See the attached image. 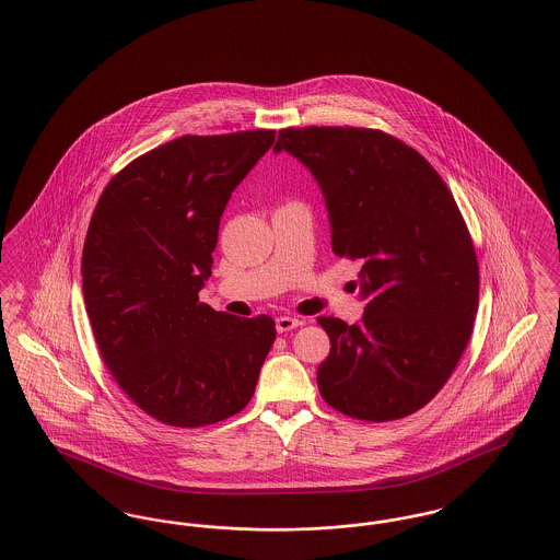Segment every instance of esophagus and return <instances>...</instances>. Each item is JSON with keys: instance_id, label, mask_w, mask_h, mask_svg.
Returning <instances> with one entry per match:
<instances>
[{"instance_id": "1", "label": "esophagus", "mask_w": 560, "mask_h": 560, "mask_svg": "<svg viewBox=\"0 0 560 560\" xmlns=\"http://www.w3.org/2000/svg\"><path fill=\"white\" fill-rule=\"evenodd\" d=\"M300 325H302V319H295V317H279V319L275 320V327H277L279 334H285V331L295 329Z\"/></svg>"}]
</instances>
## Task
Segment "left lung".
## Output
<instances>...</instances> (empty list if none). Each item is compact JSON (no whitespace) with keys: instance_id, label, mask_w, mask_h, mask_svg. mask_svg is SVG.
I'll return each instance as SVG.
<instances>
[{"instance_id":"left-lung-1","label":"left lung","mask_w":560,"mask_h":560,"mask_svg":"<svg viewBox=\"0 0 560 560\" xmlns=\"http://www.w3.org/2000/svg\"><path fill=\"white\" fill-rule=\"evenodd\" d=\"M272 151L317 180L334 254L363 262L361 320L319 317L331 342L320 397L368 422L422 409L455 370L479 306L477 254L450 188L380 130L290 128Z\"/></svg>"}]
</instances>
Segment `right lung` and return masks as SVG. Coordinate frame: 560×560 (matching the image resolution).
<instances>
[{
	"label": "right lung",
	"instance_id": "right-lung-1",
	"mask_svg": "<svg viewBox=\"0 0 560 560\" xmlns=\"http://www.w3.org/2000/svg\"><path fill=\"white\" fill-rule=\"evenodd\" d=\"M275 142L272 130L183 136L124 167L98 199L81 290L98 350L124 393L163 424L241 411L275 342V320L199 302L220 218Z\"/></svg>",
	"mask_w": 560,
	"mask_h": 560
}]
</instances>
